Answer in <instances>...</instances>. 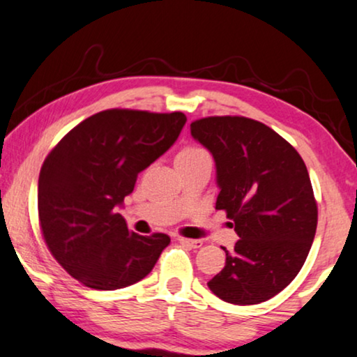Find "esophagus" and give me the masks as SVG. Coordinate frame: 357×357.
Masks as SVG:
<instances>
[{
	"label": "esophagus",
	"instance_id": "1",
	"mask_svg": "<svg viewBox=\"0 0 357 357\" xmlns=\"http://www.w3.org/2000/svg\"><path fill=\"white\" fill-rule=\"evenodd\" d=\"M178 241L181 242L183 245H188V247H191V249H197V247H201V245H202V242H201V241H197V238H186V237H179Z\"/></svg>",
	"mask_w": 357,
	"mask_h": 357
}]
</instances>
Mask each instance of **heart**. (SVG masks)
Here are the masks:
<instances>
[{
    "instance_id": "1",
    "label": "heart",
    "mask_w": 357,
    "mask_h": 357,
    "mask_svg": "<svg viewBox=\"0 0 357 357\" xmlns=\"http://www.w3.org/2000/svg\"><path fill=\"white\" fill-rule=\"evenodd\" d=\"M201 155H206V151L202 150V148L186 146V148H183V150L178 153L176 160H186V158H196V156H201Z\"/></svg>"
}]
</instances>
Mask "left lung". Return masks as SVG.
I'll use <instances>...</instances> for the list:
<instances>
[{
	"mask_svg": "<svg viewBox=\"0 0 357 357\" xmlns=\"http://www.w3.org/2000/svg\"><path fill=\"white\" fill-rule=\"evenodd\" d=\"M191 135L212 153L225 211L238 241L225 267L207 282L234 305L267 301L303 267L318 224L310 174L285 138L247 116H206Z\"/></svg>",
	"mask_w": 357,
	"mask_h": 357,
	"instance_id": "obj_1",
	"label": "left lung"
}]
</instances>
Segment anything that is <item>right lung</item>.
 <instances>
[{"label":"right lung","mask_w":357,"mask_h":357,"mask_svg":"<svg viewBox=\"0 0 357 357\" xmlns=\"http://www.w3.org/2000/svg\"><path fill=\"white\" fill-rule=\"evenodd\" d=\"M184 123L183 112L110 108L80 121L46 156L38 184L40 232L57 264L82 285H133L168 247L166 234L130 232L116 206Z\"/></svg>","instance_id":"1"}]
</instances>
